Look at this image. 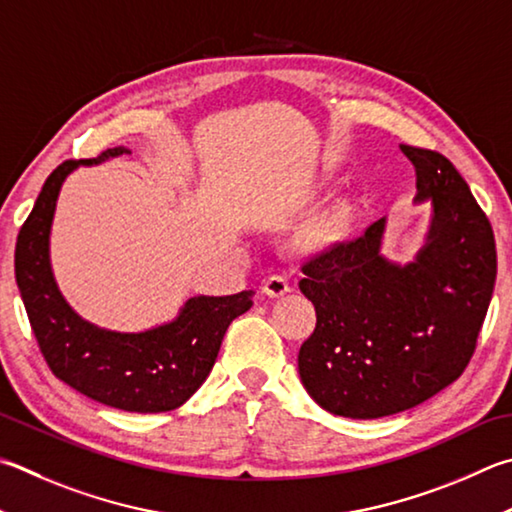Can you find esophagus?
<instances>
[{"mask_svg": "<svg viewBox=\"0 0 512 512\" xmlns=\"http://www.w3.org/2000/svg\"><path fill=\"white\" fill-rule=\"evenodd\" d=\"M262 291L268 297H282L291 291V282H288V277H284V275H271L264 280Z\"/></svg>", "mask_w": 512, "mask_h": 512, "instance_id": "34e87169", "label": "esophagus"}]
</instances>
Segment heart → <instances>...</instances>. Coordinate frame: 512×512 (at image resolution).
<instances>
[{"instance_id":"1","label":"heart","mask_w":512,"mask_h":512,"mask_svg":"<svg viewBox=\"0 0 512 512\" xmlns=\"http://www.w3.org/2000/svg\"><path fill=\"white\" fill-rule=\"evenodd\" d=\"M351 226V210L347 206H333L315 217L304 230V244L309 248H327L347 235Z\"/></svg>"}]
</instances>
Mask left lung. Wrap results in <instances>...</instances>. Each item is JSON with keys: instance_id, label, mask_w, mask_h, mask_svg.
Masks as SVG:
<instances>
[{"instance_id": "left-lung-1", "label": "left lung", "mask_w": 512, "mask_h": 512, "mask_svg": "<svg viewBox=\"0 0 512 512\" xmlns=\"http://www.w3.org/2000/svg\"><path fill=\"white\" fill-rule=\"evenodd\" d=\"M416 201L432 224L414 262L380 255L385 219L302 264L315 329L297 353L302 385L322 410L380 418L452 385L477 349L497 277L495 235L468 183L443 154L401 145Z\"/></svg>"}]
</instances>
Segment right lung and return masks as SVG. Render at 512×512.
I'll return each mask as SVG.
<instances>
[{"label": "right lung", "instance_id": "1", "mask_svg": "<svg viewBox=\"0 0 512 512\" xmlns=\"http://www.w3.org/2000/svg\"><path fill=\"white\" fill-rule=\"evenodd\" d=\"M127 152L114 147L98 159H71L55 167L17 235L15 280L37 345L55 378L116 410L156 414L181 407L203 385L230 322L253 306V291L190 297L179 318L141 333L100 329L71 309L58 291L49 262L55 201L64 179L78 165L102 163Z\"/></svg>", "mask_w": 512, "mask_h": 512}]
</instances>
